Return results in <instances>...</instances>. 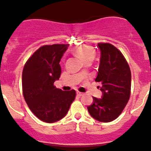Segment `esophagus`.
Returning a JSON list of instances; mask_svg holds the SVG:
<instances>
[{
    "label": "esophagus",
    "mask_w": 151,
    "mask_h": 151,
    "mask_svg": "<svg viewBox=\"0 0 151 151\" xmlns=\"http://www.w3.org/2000/svg\"><path fill=\"white\" fill-rule=\"evenodd\" d=\"M77 95L78 96H83L84 95V93H82V92H80V91H77Z\"/></svg>",
    "instance_id": "34e87169"
}]
</instances>
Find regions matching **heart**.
<instances>
[{
	"mask_svg": "<svg viewBox=\"0 0 151 151\" xmlns=\"http://www.w3.org/2000/svg\"><path fill=\"white\" fill-rule=\"evenodd\" d=\"M73 52L76 55L79 57L84 62L93 60L95 57V51L92 47L89 45H80L75 47Z\"/></svg>",
	"mask_w": 151,
	"mask_h": 151,
	"instance_id": "b5f03b06",
	"label": "heart"
}]
</instances>
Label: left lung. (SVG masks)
Returning <instances> with one entry per match:
<instances>
[{
    "mask_svg": "<svg viewBox=\"0 0 151 151\" xmlns=\"http://www.w3.org/2000/svg\"><path fill=\"white\" fill-rule=\"evenodd\" d=\"M101 59L95 81L101 82L103 97H93L88 107L90 115L102 122H112L120 115L131 94V70L123 54L110 43H98Z\"/></svg>",
    "mask_w": 151,
    "mask_h": 151,
    "instance_id": "left-lung-1",
    "label": "left lung"
}]
</instances>
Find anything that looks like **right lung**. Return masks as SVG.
Here are the masks:
<instances>
[{"label": "right lung", "instance_id": "obj_1", "mask_svg": "<svg viewBox=\"0 0 151 151\" xmlns=\"http://www.w3.org/2000/svg\"><path fill=\"white\" fill-rule=\"evenodd\" d=\"M69 45H43L26 61L22 76V94L31 111L40 120L52 123L66 115L76 98L75 90L54 86L61 74L60 61Z\"/></svg>", "mask_w": 151, "mask_h": 151}]
</instances>
